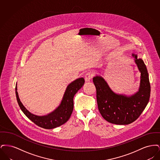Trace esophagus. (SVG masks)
I'll use <instances>...</instances> for the list:
<instances>
[{
    "instance_id": "34e87169",
    "label": "esophagus",
    "mask_w": 160,
    "mask_h": 160,
    "mask_svg": "<svg viewBox=\"0 0 160 160\" xmlns=\"http://www.w3.org/2000/svg\"><path fill=\"white\" fill-rule=\"evenodd\" d=\"M93 74L91 72H88L85 76H84V80L85 82H89L91 81L92 77H93Z\"/></svg>"
}]
</instances>
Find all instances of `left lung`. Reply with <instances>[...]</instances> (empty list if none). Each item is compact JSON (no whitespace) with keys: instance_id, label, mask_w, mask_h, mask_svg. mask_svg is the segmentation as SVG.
<instances>
[{"instance_id":"obj_1","label":"left lung","mask_w":160,"mask_h":160,"mask_svg":"<svg viewBox=\"0 0 160 160\" xmlns=\"http://www.w3.org/2000/svg\"><path fill=\"white\" fill-rule=\"evenodd\" d=\"M140 72V83L137 92L132 95L114 93L105 80L100 76L93 78L97 90V100L99 112L102 118L116 125H128L134 122L147 106L151 93L149 74L143 61L132 54Z\"/></svg>"}]
</instances>
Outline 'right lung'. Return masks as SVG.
Listing matches in <instances>:
<instances>
[{"label":"right lung","mask_w":160,"mask_h":160,"mask_svg":"<svg viewBox=\"0 0 160 160\" xmlns=\"http://www.w3.org/2000/svg\"><path fill=\"white\" fill-rule=\"evenodd\" d=\"M84 83L83 77L76 79L69 84L65 92L61 104L53 112L46 116H37L29 112L20 101L15 85V94L18 104L25 114L31 121L39 127L45 129H53L64 124L68 121L74 108L73 98L75 94Z\"/></svg>","instance_id":"obj_1"}]
</instances>
